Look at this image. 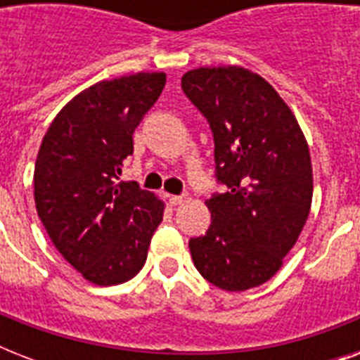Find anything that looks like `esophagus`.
Wrapping results in <instances>:
<instances>
[{"mask_svg":"<svg viewBox=\"0 0 360 360\" xmlns=\"http://www.w3.org/2000/svg\"><path fill=\"white\" fill-rule=\"evenodd\" d=\"M188 198L186 196H169V203L172 205H181V203H185Z\"/></svg>","mask_w":360,"mask_h":360,"instance_id":"1","label":"esophagus"}]
</instances>
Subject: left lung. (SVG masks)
<instances>
[{"mask_svg":"<svg viewBox=\"0 0 360 360\" xmlns=\"http://www.w3.org/2000/svg\"><path fill=\"white\" fill-rule=\"evenodd\" d=\"M214 138L224 194L205 205L211 226L188 240L192 262L220 290L245 291L273 278L307 224L312 162L290 106L243 67H200L181 78Z\"/></svg>","mask_w":360,"mask_h":360,"instance_id":"obj_1","label":"left lung"}]
</instances>
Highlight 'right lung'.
<instances>
[{
    "mask_svg": "<svg viewBox=\"0 0 360 360\" xmlns=\"http://www.w3.org/2000/svg\"><path fill=\"white\" fill-rule=\"evenodd\" d=\"M164 84V72L98 82L65 104L42 138L37 213L59 254L91 284H123L140 273L162 222L164 203L120 175Z\"/></svg>",
    "mask_w": 360,
    "mask_h": 360,
    "instance_id": "obj_1",
    "label": "right lung"
}]
</instances>
